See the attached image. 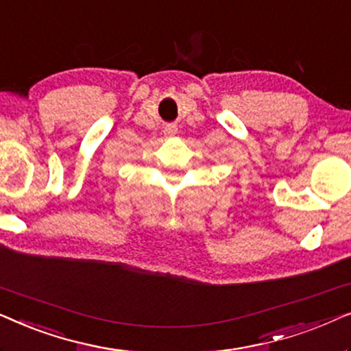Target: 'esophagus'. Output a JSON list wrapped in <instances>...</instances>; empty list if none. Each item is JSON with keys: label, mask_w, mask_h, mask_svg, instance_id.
Instances as JSON below:
<instances>
[{"label": "esophagus", "mask_w": 351, "mask_h": 351, "mask_svg": "<svg viewBox=\"0 0 351 351\" xmlns=\"http://www.w3.org/2000/svg\"><path fill=\"white\" fill-rule=\"evenodd\" d=\"M165 134H166V136H169V137L176 136V134H177V128L172 126V124H167V126L165 128Z\"/></svg>", "instance_id": "esophagus-1"}]
</instances>
